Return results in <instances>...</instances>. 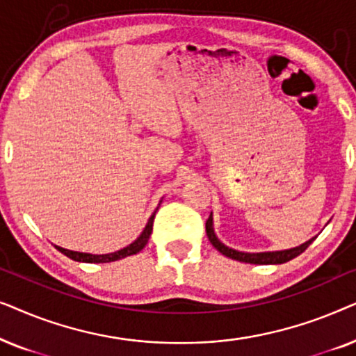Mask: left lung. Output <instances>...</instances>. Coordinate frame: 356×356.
<instances>
[{
    "label": "left lung",
    "instance_id": "obj_1",
    "mask_svg": "<svg viewBox=\"0 0 356 356\" xmlns=\"http://www.w3.org/2000/svg\"><path fill=\"white\" fill-rule=\"evenodd\" d=\"M206 233L209 236V241L212 243V246L216 248L217 251H220L223 256L230 257V259L240 261V262H248V264H284V262L293 259V257L300 256L306 248H308L311 243H313L314 238H311L309 241L303 243L301 246H296L293 250H286V251H275V252H240L232 250L217 240L216 233H213L212 228V213L209 216L207 222H206Z\"/></svg>",
    "mask_w": 356,
    "mask_h": 356
}]
</instances>
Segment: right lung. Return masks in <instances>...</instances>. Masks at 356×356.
Listing matches in <instances>:
<instances>
[{
	"mask_svg": "<svg viewBox=\"0 0 356 356\" xmlns=\"http://www.w3.org/2000/svg\"><path fill=\"white\" fill-rule=\"evenodd\" d=\"M155 212H157V211H155ZM155 212L152 213V217L149 218L147 225H145L144 232L140 233V236L138 238V240H136L134 243H131L129 246H126V248H123V250H120V251H116V252H110V254H87V252L70 251V250H65V248H60V246H56V250L61 251L63 254L70 257V259L77 261V262H113V261L123 259V257H126V256L138 254V252L143 250L145 245H147L150 233H152Z\"/></svg>",
	"mask_w": 356,
	"mask_h": 356,
	"instance_id": "obj_1",
	"label": "right lung"
}]
</instances>
